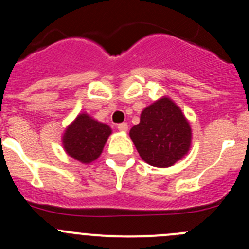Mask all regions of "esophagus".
<instances>
[{"label":"esophagus","mask_w":249,"mask_h":249,"mask_svg":"<svg viewBox=\"0 0 249 249\" xmlns=\"http://www.w3.org/2000/svg\"><path fill=\"white\" fill-rule=\"evenodd\" d=\"M127 129H129V125H127L126 123H120V124H118V130H119V131L126 132Z\"/></svg>","instance_id":"34e87169"}]
</instances>
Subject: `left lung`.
<instances>
[{"label": "left lung", "instance_id": "8db88e82", "mask_svg": "<svg viewBox=\"0 0 249 249\" xmlns=\"http://www.w3.org/2000/svg\"><path fill=\"white\" fill-rule=\"evenodd\" d=\"M130 137L147 164L169 167L182 159L192 143V129L179 107L162 97L141 113Z\"/></svg>", "mask_w": 249, "mask_h": 249}]
</instances>
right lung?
<instances>
[{"label": "right lung", "instance_id": "right-lung-1", "mask_svg": "<svg viewBox=\"0 0 249 249\" xmlns=\"http://www.w3.org/2000/svg\"><path fill=\"white\" fill-rule=\"evenodd\" d=\"M112 130L108 125L79 114L65 131L62 144L70 157L89 164L100 157Z\"/></svg>", "mask_w": 249, "mask_h": 249}]
</instances>
